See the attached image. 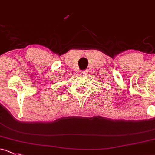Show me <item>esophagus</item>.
<instances>
[{
	"label": "esophagus",
	"instance_id": "1",
	"mask_svg": "<svg viewBox=\"0 0 155 155\" xmlns=\"http://www.w3.org/2000/svg\"><path fill=\"white\" fill-rule=\"evenodd\" d=\"M87 72H88L87 71H81V74H82V76H85V75H87Z\"/></svg>",
	"mask_w": 155,
	"mask_h": 155
}]
</instances>
